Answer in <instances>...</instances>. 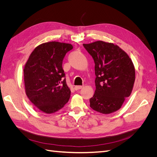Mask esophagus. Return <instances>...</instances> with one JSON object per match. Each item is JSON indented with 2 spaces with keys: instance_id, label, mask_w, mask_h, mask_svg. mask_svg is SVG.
I'll use <instances>...</instances> for the list:
<instances>
[{
  "instance_id": "esophagus-1",
  "label": "esophagus",
  "mask_w": 157,
  "mask_h": 157,
  "mask_svg": "<svg viewBox=\"0 0 157 157\" xmlns=\"http://www.w3.org/2000/svg\"><path fill=\"white\" fill-rule=\"evenodd\" d=\"M83 88V86H75V89L76 90H80V89H81V88Z\"/></svg>"
}]
</instances>
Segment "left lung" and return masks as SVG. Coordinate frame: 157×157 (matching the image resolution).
<instances>
[{"instance_id":"8db88e82","label":"left lung","mask_w":157,"mask_h":157,"mask_svg":"<svg viewBox=\"0 0 157 157\" xmlns=\"http://www.w3.org/2000/svg\"><path fill=\"white\" fill-rule=\"evenodd\" d=\"M95 63L96 91L90 107L103 114L119 109L130 96L135 81V68L130 57L119 46L103 41L83 44Z\"/></svg>"}]
</instances>
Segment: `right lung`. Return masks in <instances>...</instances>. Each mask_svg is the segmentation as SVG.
Returning a JSON list of instances; mask_svg holds the SVG:
<instances>
[{
	"label": "right lung",
	"instance_id": "1",
	"mask_svg": "<svg viewBox=\"0 0 157 157\" xmlns=\"http://www.w3.org/2000/svg\"><path fill=\"white\" fill-rule=\"evenodd\" d=\"M73 48L63 42H45L36 47L25 63L23 75L27 96L46 114L59 111L70 98L62 62Z\"/></svg>",
	"mask_w": 157,
	"mask_h": 157
}]
</instances>
